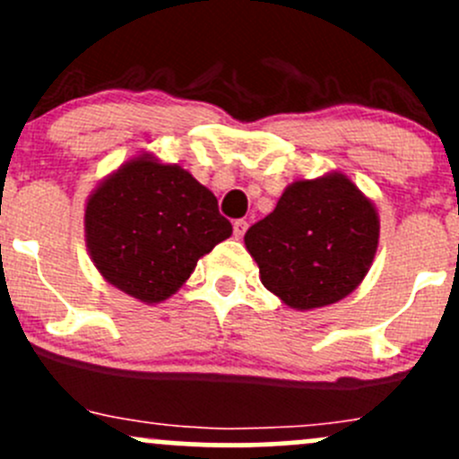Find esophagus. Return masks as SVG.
<instances>
[{"instance_id": "34e87169", "label": "esophagus", "mask_w": 459, "mask_h": 459, "mask_svg": "<svg viewBox=\"0 0 459 459\" xmlns=\"http://www.w3.org/2000/svg\"><path fill=\"white\" fill-rule=\"evenodd\" d=\"M246 229H248V221H246V220H235L233 221V233H235V238H238V239L244 238Z\"/></svg>"}]
</instances>
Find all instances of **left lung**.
Returning <instances> with one entry per match:
<instances>
[{
	"mask_svg": "<svg viewBox=\"0 0 459 459\" xmlns=\"http://www.w3.org/2000/svg\"><path fill=\"white\" fill-rule=\"evenodd\" d=\"M374 202L343 171L286 186L270 215L244 235L264 288L292 310L341 301L363 283L378 250Z\"/></svg>",
	"mask_w": 459,
	"mask_h": 459,
	"instance_id": "1",
	"label": "left lung"
}]
</instances>
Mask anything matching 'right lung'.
<instances>
[{
    "mask_svg": "<svg viewBox=\"0 0 459 459\" xmlns=\"http://www.w3.org/2000/svg\"><path fill=\"white\" fill-rule=\"evenodd\" d=\"M83 226L100 277L147 306L173 297L197 262L233 235L213 191L152 152L99 182L85 202Z\"/></svg>",
    "mask_w": 459,
    "mask_h": 459,
    "instance_id": "right-lung-1",
    "label": "right lung"
}]
</instances>
